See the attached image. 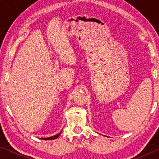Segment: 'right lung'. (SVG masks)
<instances>
[{"label":"right lung","mask_w":159,"mask_h":159,"mask_svg":"<svg viewBox=\"0 0 159 159\" xmlns=\"http://www.w3.org/2000/svg\"><path fill=\"white\" fill-rule=\"evenodd\" d=\"M61 132H62V131H61V132L59 133V134H56V135L52 136V137H49V138H43V140H54V139H56V138H57L58 137L60 136V134H61Z\"/></svg>","instance_id":"obj_1"}]
</instances>
